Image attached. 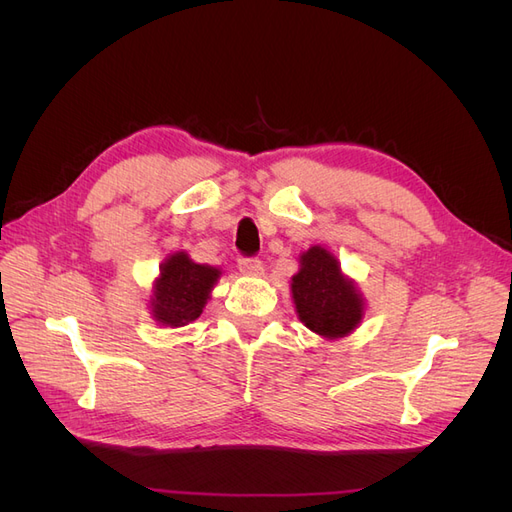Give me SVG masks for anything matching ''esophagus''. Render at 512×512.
<instances>
[{
    "instance_id": "34e87169",
    "label": "esophagus",
    "mask_w": 512,
    "mask_h": 512,
    "mask_svg": "<svg viewBox=\"0 0 512 512\" xmlns=\"http://www.w3.org/2000/svg\"><path fill=\"white\" fill-rule=\"evenodd\" d=\"M239 271L245 275H262V262L258 258H239Z\"/></svg>"
}]
</instances>
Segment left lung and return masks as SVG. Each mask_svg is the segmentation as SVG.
Instances as JSON below:
<instances>
[{
  "label": "left lung",
  "mask_w": 512,
  "mask_h": 512,
  "mask_svg": "<svg viewBox=\"0 0 512 512\" xmlns=\"http://www.w3.org/2000/svg\"><path fill=\"white\" fill-rule=\"evenodd\" d=\"M290 292L294 312L309 331L324 339L350 335L365 316V299L327 247L312 245L299 256Z\"/></svg>",
  "instance_id": "obj_1"
}]
</instances>
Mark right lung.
Wrapping results in <instances>:
<instances>
[{"label": "right lung", "mask_w": 512, "mask_h": 512, "mask_svg": "<svg viewBox=\"0 0 512 512\" xmlns=\"http://www.w3.org/2000/svg\"><path fill=\"white\" fill-rule=\"evenodd\" d=\"M222 269L198 265L188 252L166 256L151 290V316L162 327H185L194 322L211 299Z\"/></svg>", "instance_id": "1"}]
</instances>
